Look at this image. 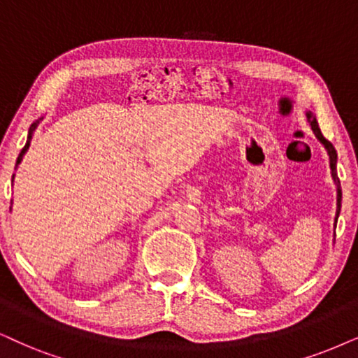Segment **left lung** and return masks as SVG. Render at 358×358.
Instances as JSON below:
<instances>
[{"label": "left lung", "mask_w": 358, "mask_h": 358, "mask_svg": "<svg viewBox=\"0 0 358 358\" xmlns=\"http://www.w3.org/2000/svg\"><path fill=\"white\" fill-rule=\"evenodd\" d=\"M307 119H309V122H310V127H312V130H314L315 137H317L320 142L324 143V147L327 148V152H329L330 170H332V176H334V180H336V182H337V187H338L337 188V206H338L337 218H338V213H341V201H342V189H341V182H338V178H337V152H336V148H334L332 143H330L329 140L324 137L322 132H320V129H319V125H317V120H315V117H314V114H312V112H307ZM337 218H336V223H337Z\"/></svg>", "instance_id": "obj_1"}]
</instances>
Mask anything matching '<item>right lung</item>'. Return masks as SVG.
<instances>
[{"label": "right lung", "mask_w": 358, "mask_h": 358, "mask_svg": "<svg viewBox=\"0 0 358 358\" xmlns=\"http://www.w3.org/2000/svg\"><path fill=\"white\" fill-rule=\"evenodd\" d=\"M38 124H39V120H36V122H34V124L29 127V134H28V142H26V145H24V148H22V150H21V153H20V157H17V160H16V166L21 164V160H22V155H24V153H26V150H28V148H29L31 138H33V132H34V130H36V127H38ZM13 176H15V175H13Z\"/></svg>", "instance_id": "add662e5"}]
</instances>
